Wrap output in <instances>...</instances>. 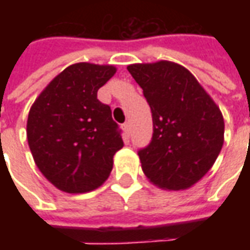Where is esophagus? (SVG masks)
Instances as JSON below:
<instances>
[{"label": "esophagus", "instance_id": "obj_1", "mask_svg": "<svg viewBox=\"0 0 250 250\" xmlns=\"http://www.w3.org/2000/svg\"><path fill=\"white\" fill-rule=\"evenodd\" d=\"M123 130L125 131V134H127V135L130 134V123H128V122H125V125H123Z\"/></svg>", "mask_w": 250, "mask_h": 250}]
</instances>
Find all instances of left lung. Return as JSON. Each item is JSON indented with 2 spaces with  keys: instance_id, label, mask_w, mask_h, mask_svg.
<instances>
[{
  "instance_id": "obj_1",
  "label": "left lung",
  "mask_w": 250,
  "mask_h": 250,
  "mask_svg": "<svg viewBox=\"0 0 250 250\" xmlns=\"http://www.w3.org/2000/svg\"><path fill=\"white\" fill-rule=\"evenodd\" d=\"M127 69L152 114V139L138 152L143 173L158 188H191L211 168L224 145L220 107L193 73L177 62L131 64Z\"/></svg>"
}]
</instances>
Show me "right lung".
<instances>
[{"mask_svg":"<svg viewBox=\"0 0 250 250\" xmlns=\"http://www.w3.org/2000/svg\"><path fill=\"white\" fill-rule=\"evenodd\" d=\"M114 65L76 62L60 72L30 107L26 138L36 166L55 188L82 194L100 188L123 147L111 108L98 91Z\"/></svg>","mask_w":250,"mask_h":250,"instance_id":"obj_1","label":"right lung"}]
</instances>
